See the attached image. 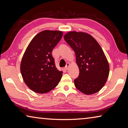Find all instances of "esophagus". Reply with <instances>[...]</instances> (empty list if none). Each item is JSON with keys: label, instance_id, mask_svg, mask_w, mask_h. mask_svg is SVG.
<instances>
[{"label": "esophagus", "instance_id": "esophagus-1", "mask_svg": "<svg viewBox=\"0 0 128 128\" xmlns=\"http://www.w3.org/2000/svg\"><path fill=\"white\" fill-rule=\"evenodd\" d=\"M69 66H70V64H69V62H68V63H66V67H65V69H66V70H68Z\"/></svg>", "mask_w": 128, "mask_h": 128}]
</instances>
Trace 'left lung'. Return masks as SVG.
I'll use <instances>...</instances> for the list:
<instances>
[{"instance_id": "1", "label": "left lung", "mask_w": 128, "mask_h": 128, "mask_svg": "<svg viewBox=\"0 0 128 128\" xmlns=\"http://www.w3.org/2000/svg\"><path fill=\"white\" fill-rule=\"evenodd\" d=\"M64 38L74 51L80 70L74 80L78 90L86 95L95 94L105 85L110 67L104 53L94 38L86 33L69 32Z\"/></svg>"}]
</instances>
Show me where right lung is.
I'll list each match as a JSON object with an SVG mask.
<instances>
[{"instance_id":"add662e5","label":"right lung","mask_w":128,"mask_h":128,"mask_svg":"<svg viewBox=\"0 0 128 128\" xmlns=\"http://www.w3.org/2000/svg\"><path fill=\"white\" fill-rule=\"evenodd\" d=\"M62 36V32L46 30L34 36L21 60L20 70L28 88L44 94L58 85L62 71L56 68L52 51Z\"/></svg>"}]
</instances>
